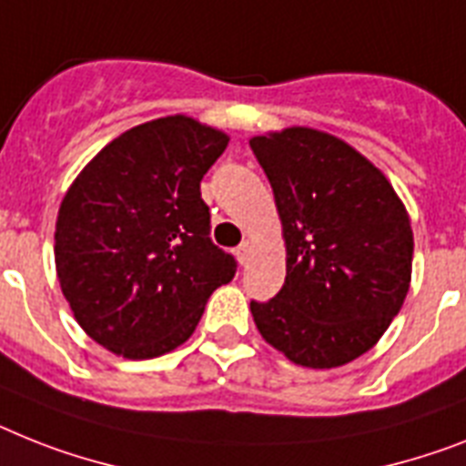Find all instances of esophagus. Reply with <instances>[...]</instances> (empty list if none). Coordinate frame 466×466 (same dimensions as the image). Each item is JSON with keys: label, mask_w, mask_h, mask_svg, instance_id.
I'll return each mask as SVG.
<instances>
[{"label": "esophagus", "mask_w": 466, "mask_h": 466, "mask_svg": "<svg viewBox=\"0 0 466 466\" xmlns=\"http://www.w3.org/2000/svg\"><path fill=\"white\" fill-rule=\"evenodd\" d=\"M249 252H252V245H249V240H245V242H242V245H238V249H236L238 261H240V264H248Z\"/></svg>", "instance_id": "obj_1"}]
</instances>
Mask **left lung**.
Returning a JSON list of instances; mask_svg holds the SVG:
<instances>
[{"mask_svg":"<svg viewBox=\"0 0 466 466\" xmlns=\"http://www.w3.org/2000/svg\"><path fill=\"white\" fill-rule=\"evenodd\" d=\"M274 190L286 283L249 302L261 338L307 369L352 362L379 343L412 280L402 199L364 155L317 128L249 140Z\"/></svg>","mask_w":466,"mask_h":466,"instance_id":"left-lung-1","label":"left lung"}]
</instances>
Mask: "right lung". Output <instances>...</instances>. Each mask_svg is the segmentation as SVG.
Returning a JSON list of instances; mask_svg holds the SVG:
<instances>
[{"label":"right lung","instance_id":"add662e5","mask_svg":"<svg viewBox=\"0 0 466 466\" xmlns=\"http://www.w3.org/2000/svg\"><path fill=\"white\" fill-rule=\"evenodd\" d=\"M226 145L224 130L183 114L140 123L99 149L61 199V293L114 355L152 360L183 345L209 295L236 276L199 192Z\"/></svg>","mask_w":466,"mask_h":466}]
</instances>
